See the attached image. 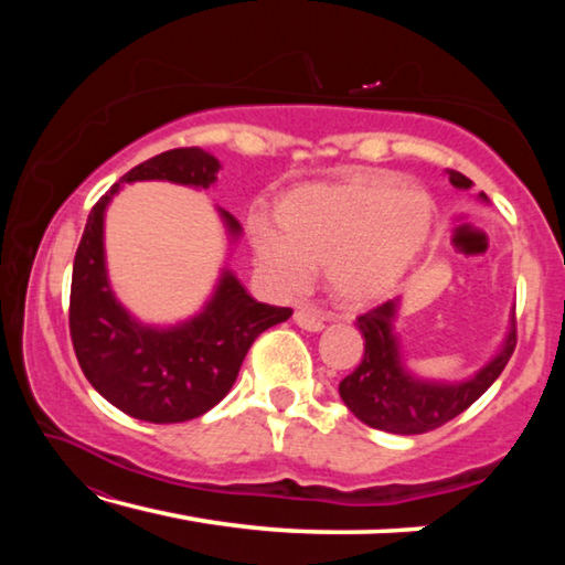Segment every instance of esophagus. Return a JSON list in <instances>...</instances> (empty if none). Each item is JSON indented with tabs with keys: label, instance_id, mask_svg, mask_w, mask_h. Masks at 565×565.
Listing matches in <instances>:
<instances>
[{
	"label": "esophagus",
	"instance_id": "esophagus-1",
	"mask_svg": "<svg viewBox=\"0 0 565 565\" xmlns=\"http://www.w3.org/2000/svg\"><path fill=\"white\" fill-rule=\"evenodd\" d=\"M294 321H296V327H301L303 331L317 333L323 329V319L313 309H299L294 313Z\"/></svg>",
	"mask_w": 565,
	"mask_h": 565
}]
</instances>
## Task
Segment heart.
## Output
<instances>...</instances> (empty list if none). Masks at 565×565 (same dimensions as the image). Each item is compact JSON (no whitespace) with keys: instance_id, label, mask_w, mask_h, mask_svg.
<instances>
[{"instance_id":"b5f03b06","label":"heart","mask_w":565,"mask_h":565,"mask_svg":"<svg viewBox=\"0 0 565 565\" xmlns=\"http://www.w3.org/2000/svg\"><path fill=\"white\" fill-rule=\"evenodd\" d=\"M434 218L426 189L391 171H351L284 194L276 224L252 218V244L264 271L286 289H301L323 266L333 299L343 309H366L414 269Z\"/></svg>"}]
</instances>
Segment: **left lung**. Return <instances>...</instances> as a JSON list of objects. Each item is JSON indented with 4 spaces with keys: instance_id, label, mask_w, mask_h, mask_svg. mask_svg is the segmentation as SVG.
<instances>
[{
    "instance_id": "8db88e82",
    "label": "left lung",
    "mask_w": 565,
    "mask_h": 565,
    "mask_svg": "<svg viewBox=\"0 0 565 565\" xmlns=\"http://www.w3.org/2000/svg\"><path fill=\"white\" fill-rule=\"evenodd\" d=\"M446 174L456 189H471V179L461 171L446 169ZM478 199L489 202L483 191ZM398 311L401 296L356 319L363 337V359L356 371L339 384V396L351 414L371 428L404 436L426 434L463 414L501 376L515 349L513 317L499 351L473 371V376L463 381H438L418 376L406 366L396 333Z\"/></svg>"
}]
</instances>
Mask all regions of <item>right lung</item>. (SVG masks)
I'll return each mask as SVG.
<instances>
[{
	"label": "right lung",
	"instance_id": "right-lung-1",
	"mask_svg": "<svg viewBox=\"0 0 565 565\" xmlns=\"http://www.w3.org/2000/svg\"><path fill=\"white\" fill-rule=\"evenodd\" d=\"M218 169V159L199 147L171 149L134 167L94 204L74 256L70 331L84 376L111 406L149 424H181L214 408L234 386L256 337L291 317L286 306L256 301L228 266L202 309L169 327L141 323L111 289L104 216L119 189L134 181L209 189ZM216 212L234 246L242 224L224 209Z\"/></svg>",
	"mask_w": 565,
	"mask_h": 565
}]
</instances>
